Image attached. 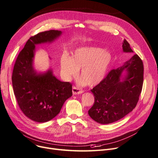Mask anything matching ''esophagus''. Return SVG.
Returning <instances> with one entry per match:
<instances>
[{"instance_id": "esophagus-1", "label": "esophagus", "mask_w": 158, "mask_h": 158, "mask_svg": "<svg viewBox=\"0 0 158 158\" xmlns=\"http://www.w3.org/2000/svg\"><path fill=\"white\" fill-rule=\"evenodd\" d=\"M72 93L73 94H79L82 93L83 91L82 89H81L80 88L74 86L72 88Z\"/></svg>"}]
</instances>
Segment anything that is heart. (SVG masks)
Wrapping results in <instances>:
<instances>
[{
    "label": "heart",
    "instance_id": "1",
    "mask_svg": "<svg viewBox=\"0 0 158 158\" xmlns=\"http://www.w3.org/2000/svg\"><path fill=\"white\" fill-rule=\"evenodd\" d=\"M112 60L109 52L99 48L82 47L75 50L71 58L63 55L61 69L67 78L76 76L81 69L80 82L90 86L99 84L106 77Z\"/></svg>",
    "mask_w": 158,
    "mask_h": 158
}]
</instances>
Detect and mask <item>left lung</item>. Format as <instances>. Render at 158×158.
Segmentation results:
<instances>
[{
  "label": "left lung",
  "mask_w": 158,
  "mask_h": 158,
  "mask_svg": "<svg viewBox=\"0 0 158 158\" xmlns=\"http://www.w3.org/2000/svg\"><path fill=\"white\" fill-rule=\"evenodd\" d=\"M124 52H133L127 40L123 43ZM143 81V65L137 55L115 69L112 70L91 91L94 103L88 110L94 121L110 124L127 115L136 107Z\"/></svg>",
  "instance_id": "8db88e82"
}]
</instances>
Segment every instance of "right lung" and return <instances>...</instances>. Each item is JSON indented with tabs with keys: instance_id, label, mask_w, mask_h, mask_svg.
Instances as JSON below:
<instances>
[{
	"instance_id": "add662e5",
	"label": "right lung",
	"mask_w": 158,
	"mask_h": 158,
	"mask_svg": "<svg viewBox=\"0 0 158 158\" xmlns=\"http://www.w3.org/2000/svg\"><path fill=\"white\" fill-rule=\"evenodd\" d=\"M61 34L60 30H51L31 37L14 66L12 83L18 106L28 118L37 123L55 118L72 95L71 84L58 79L52 69L38 72L34 67L35 46L53 43Z\"/></svg>"
}]
</instances>
